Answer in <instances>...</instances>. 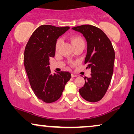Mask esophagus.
I'll use <instances>...</instances> for the list:
<instances>
[{"mask_svg": "<svg viewBox=\"0 0 134 134\" xmlns=\"http://www.w3.org/2000/svg\"><path fill=\"white\" fill-rule=\"evenodd\" d=\"M77 76V75L74 74H72V77H76Z\"/></svg>", "mask_w": 134, "mask_h": 134, "instance_id": "1", "label": "esophagus"}]
</instances>
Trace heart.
Here are the masks:
<instances>
[{"label": "heart", "mask_w": 134, "mask_h": 134, "mask_svg": "<svg viewBox=\"0 0 134 134\" xmlns=\"http://www.w3.org/2000/svg\"><path fill=\"white\" fill-rule=\"evenodd\" d=\"M71 42L72 43V44L73 46L76 44H78L79 43H84V40H83L81 36H79V35H75L73 36L71 39ZM62 43V39L61 38H59L57 40L56 43H55V50L58 51V49L61 45Z\"/></svg>", "instance_id": "b5f03b06"}]
</instances>
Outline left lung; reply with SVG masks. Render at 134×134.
I'll list each match as a JSON object with an SVG mask.
<instances>
[{
    "instance_id": "left-lung-1",
    "label": "left lung",
    "mask_w": 134,
    "mask_h": 134,
    "mask_svg": "<svg viewBox=\"0 0 134 134\" xmlns=\"http://www.w3.org/2000/svg\"><path fill=\"white\" fill-rule=\"evenodd\" d=\"M72 30L83 35L87 42L85 64L91 69L90 77H84L85 85L79 89L84 99L98 102L103 98L113 72L115 51L110 40L103 31L91 25L74 27Z\"/></svg>"
}]
</instances>
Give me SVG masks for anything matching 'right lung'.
Wrapping results in <instances>:
<instances>
[{
  "instance_id": "add662e5",
  "label": "right lung",
  "mask_w": 134,
  "mask_h": 134,
  "mask_svg": "<svg viewBox=\"0 0 134 134\" xmlns=\"http://www.w3.org/2000/svg\"><path fill=\"white\" fill-rule=\"evenodd\" d=\"M69 27L42 25L30 36L25 48L24 66L31 87L37 98L46 103L61 97L71 74L67 71L51 73L49 58L55 54V43Z\"/></svg>"
}]
</instances>
